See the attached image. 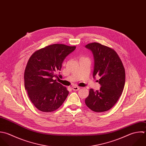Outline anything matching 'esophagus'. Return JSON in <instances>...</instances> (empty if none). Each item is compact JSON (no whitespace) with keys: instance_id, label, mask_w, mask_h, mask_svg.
I'll use <instances>...</instances> for the list:
<instances>
[{"instance_id":"obj_1","label":"esophagus","mask_w":146,"mask_h":146,"mask_svg":"<svg viewBox=\"0 0 146 146\" xmlns=\"http://www.w3.org/2000/svg\"><path fill=\"white\" fill-rule=\"evenodd\" d=\"M72 89L74 90V91H77L78 90L80 89V87H78V86H73L72 88Z\"/></svg>"}]
</instances>
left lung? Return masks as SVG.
Returning <instances> with one entry per match:
<instances>
[{
  "instance_id": "left-lung-1",
  "label": "left lung",
  "mask_w": 146,
  "mask_h": 146,
  "mask_svg": "<svg viewBox=\"0 0 146 146\" xmlns=\"http://www.w3.org/2000/svg\"><path fill=\"white\" fill-rule=\"evenodd\" d=\"M94 56L93 77H100L99 90H89L85 99L86 106L92 111L100 113L110 110L121 97L125 84V70L117 53L112 48L98 42L87 44Z\"/></svg>"
}]
</instances>
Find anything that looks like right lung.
I'll list each match as a JSON object with an SVG mask.
<instances>
[{
	"label": "right lung",
	"mask_w": 146,
	"mask_h": 146,
	"mask_svg": "<svg viewBox=\"0 0 146 146\" xmlns=\"http://www.w3.org/2000/svg\"><path fill=\"white\" fill-rule=\"evenodd\" d=\"M76 48L54 44L36 50L29 58L24 72V86L31 101L40 111L56 110L68 97L66 88L54 78H58L57 73L64 59Z\"/></svg>",
	"instance_id": "1"
}]
</instances>
